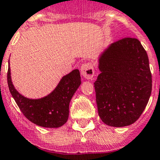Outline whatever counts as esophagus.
<instances>
[{
  "label": "esophagus",
  "mask_w": 160,
  "mask_h": 160,
  "mask_svg": "<svg viewBox=\"0 0 160 160\" xmlns=\"http://www.w3.org/2000/svg\"><path fill=\"white\" fill-rule=\"evenodd\" d=\"M94 68L92 63H84L80 68V73L85 79H92L94 76Z\"/></svg>",
  "instance_id": "34e87169"
}]
</instances>
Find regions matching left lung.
I'll list each match as a JSON object with an SVG mask.
<instances>
[{
    "label": "left lung",
    "instance_id": "left-lung-1",
    "mask_svg": "<svg viewBox=\"0 0 160 160\" xmlns=\"http://www.w3.org/2000/svg\"><path fill=\"white\" fill-rule=\"evenodd\" d=\"M98 68L94 88L101 121L113 127L134 123L152 88L149 59L141 42L126 38L110 44L98 56Z\"/></svg>",
    "mask_w": 160,
    "mask_h": 160
}]
</instances>
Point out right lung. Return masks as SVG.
Wrapping results in <instances>:
<instances>
[{"instance_id": "obj_1", "label": "right lung", "mask_w": 160, "mask_h": 160, "mask_svg": "<svg viewBox=\"0 0 160 160\" xmlns=\"http://www.w3.org/2000/svg\"><path fill=\"white\" fill-rule=\"evenodd\" d=\"M80 71L75 69L63 76L53 91L38 99L24 97L15 88L9 65L7 80L9 89L26 118L37 126L58 128L64 125L69 115V104L81 84Z\"/></svg>"}]
</instances>
